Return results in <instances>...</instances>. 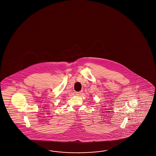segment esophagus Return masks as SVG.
Returning a JSON list of instances; mask_svg holds the SVG:
<instances>
[{"label": "esophagus", "mask_w": 156, "mask_h": 156, "mask_svg": "<svg viewBox=\"0 0 156 156\" xmlns=\"http://www.w3.org/2000/svg\"><path fill=\"white\" fill-rule=\"evenodd\" d=\"M81 94V91H77V92H76V95H80Z\"/></svg>", "instance_id": "esophagus-1"}]
</instances>
